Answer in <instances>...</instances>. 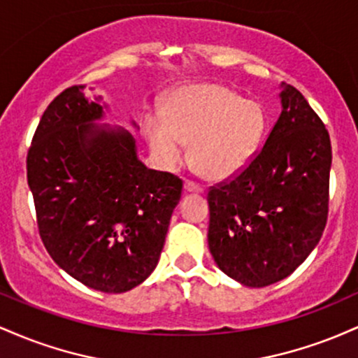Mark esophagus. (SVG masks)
Returning <instances> with one entry per match:
<instances>
[{
	"label": "esophagus",
	"mask_w": 358,
	"mask_h": 358,
	"mask_svg": "<svg viewBox=\"0 0 358 358\" xmlns=\"http://www.w3.org/2000/svg\"><path fill=\"white\" fill-rule=\"evenodd\" d=\"M183 190L185 192H193V193H202L203 187H202V185L187 180V182H185V185H183Z\"/></svg>",
	"instance_id": "34e87169"
}]
</instances>
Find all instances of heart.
<instances>
[{
  "label": "heart",
  "instance_id": "1",
  "mask_svg": "<svg viewBox=\"0 0 358 358\" xmlns=\"http://www.w3.org/2000/svg\"><path fill=\"white\" fill-rule=\"evenodd\" d=\"M266 113L257 102L217 84H193L170 94L163 116L148 114L143 129L151 151L168 170L185 159L208 178H231L257 153L266 133Z\"/></svg>",
  "mask_w": 358,
  "mask_h": 358
}]
</instances>
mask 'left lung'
Wrapping results in <instances>:
<instances>
[{
  "label": "left lung",
  "mask_w": 358,
  "mask_h": 358,
  "mask_svg": "<svg viewBox=\"0 0 358 358\" xmlns=\"http://www.w3.org/2000/svg\"><path fill=\"white\" fill-rule=\"evenodd\" d=\"M245 170L208 192V249L229 278L264 287L310 256L328 217L331 145L322 119L293 85Z\"/></svg>",
  "instance_id": "obj_1"
}]
</instances>
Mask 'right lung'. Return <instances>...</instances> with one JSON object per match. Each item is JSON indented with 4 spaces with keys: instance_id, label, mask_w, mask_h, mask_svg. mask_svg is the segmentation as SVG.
Masks as SVG:
<instances>
[{
    "instance_id": "right-lung-1",
    "label": "right lung",
    "mask_w": 358,
    "mask_h": 358,
    "mask_svg": "<svg viewBox=\"0 0 358 358\" xmlns=\"http://www.w3.org/2000/svg\"><path fill=\"white\" fill-rule=\"evenodd\" d=\"M101 101L72 85L48 104L27 176L40 237L59 268L92 289L126 293L158 264L183 183L139 162L126 129L97 124Z\"/></svg>"
}]
</instances>
